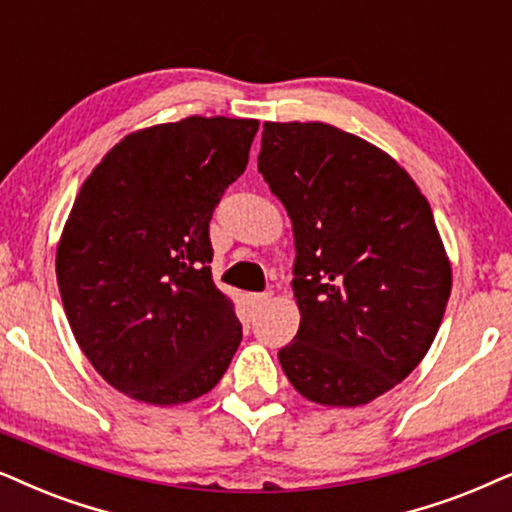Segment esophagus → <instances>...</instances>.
<instances>
[{"instance_id": "obj_1", "label": "esophagus", "mask_w": 512, "mask_h": 512, "mask_svg": "<svg viewBox=\"0 0 512 512\" xmlns=\"http://www.w3.org/2000/svg\"><path fill=\"white\" fill-rule=\"evenodd\" d=\"M270 294H249V305H251V310H254V313H258V310L261 308H265V305L270 303Z\"/></svg>"}]
</instances>
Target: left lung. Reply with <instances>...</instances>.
Listing matches in <instances>:
<instances>
[{"instance_id":"left-lung-1","label":"left lung","mask_w":512,"mask_h":512,"mask_svg":"<svg viewBox=\"0 0 512 512\" xmlns=\"http://www.w3.org/2000/svg\"><path fill=\"white\" fill-rule=\"evenodd\" d=\"M258 171L294 230L301 324L284 374L315 404H369L426 357L447 308L428 199L388 152L324 122H265Z\"/></svg>"}]
</instances>
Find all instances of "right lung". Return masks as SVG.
<instances>
[{
	"label": "right lung",
	"mask_w": 512,
	"mask_h": 512,
	"mask_svg": "<svg viewBox=\"0 0 512 512\" xmlns=\"http://www.w3.org/2000/svg\"><path fill=\"white\" fill-rule=\"evenodd\" d=\"M256 131L258 119L199 115L131 131L79 188L56 249L58 289L86 360L131 400H197L242 341L211 277L209 221Z\"/></svg>",
	"instance_id": "add662e5"
}]
</instances>
